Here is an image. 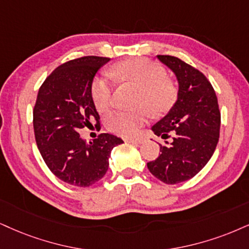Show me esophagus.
Returning a JSON list of instances; mask_svg holds the SVG:
<instances>
[{"mask_svg": "<svg viewBox=\"0 0 249 249\" xmlns=\"http://www.w3.org/2000/svg\"><path fill=\"white\" fill-rule=\"evenodd\" d=\"M124 141H125V142L134 143V144H141V143L143 142V140L142 139H139V137H137V139H134V137H125Z\"/></svg>", "mask_w": 249, "mask_h": 249, "instance_id": "esophagus-1", "label": "esophagus"}]
</instances>
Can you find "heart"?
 I'll list each match as a JSON object with an SVG mask.
<instances>
[{
    "instance_id": "heart-1",
    "label": "heart",
    "mask_w": 249,
    "mask_h": 249,
    "mask_svg": "<svg viewBox=\"0 0 249 249\" xmlns=\"http://www.w3.org/2000/svg\"><path fill=\"white\" fill-rule=\"evenodd\" d=\"M112 71L122 81L141 89L140 105L153 114H161L173 105L177 98L176 83L166 76L160 63L148 59H131L113 66ZM94 106L99 112H106L113 103V84L106 77H98L91 88ZM146 121L145 112H115L106 121L107 129L120 136H133Z\"/></svg>"
}]
</instances>
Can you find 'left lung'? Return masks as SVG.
<instances>
[{
  "label": "left lung",
  "mask_w": 249,
  "mask_h": 249,
  "mask_svg": "<svg viewBox=\"0 0 249 249\" xmlns=\"http://www.w3.org/2000/svg\"><path fill=\"white\" fill-rule=\"evenodd\" d=\"M157 57L176 73L179 92L170 113L152 127L165 144L148 168L162 182L176 185L192 179L210 160L219 140L220 112L216 92L203 72L179 57Z\"/></svg>",
  "instance_id": "1"
}]
</instances>
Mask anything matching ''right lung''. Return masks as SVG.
Here are the masks:
<instances>
[{"label":"right lung","instance_id":"right-lung-1","mask_svg":"<svg viewBox=\"0 0 249 249\" xmlns=\"http://www.w3.org/2000/svg\"><path fill=\"white\" fill-rule=\"evenodd\" d=\"M108 57L83 56L61 64L39 89L33 108V129L41 157L52 173L71 186L89 187L108 170L114 146L124 141L110 134L98 135L89 144L79 129L100 118L91 96L94 75Z\"/></svg>","mask_w":249,"mask_h":249}]
</instances>
